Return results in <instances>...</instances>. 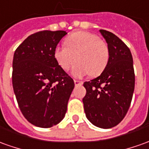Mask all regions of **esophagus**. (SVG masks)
Wrapping results in <instances>:
<instances>
[{
	"label": "esophagus",
	"mask_w": 149,
	"mask_h": 149,
	"mask_svg": "<svg viewBox=\"0 0 149 149\" xmlns=\"http://www.w3.org/2000/svg\"><path fill=\"white\" fill-rule=\"evenodd\" d=\"M74 83H75V85H82L83 84V82L82 81H74Z\"/></svg>",
	"instance_id": "obj_1"
}]
</instances>
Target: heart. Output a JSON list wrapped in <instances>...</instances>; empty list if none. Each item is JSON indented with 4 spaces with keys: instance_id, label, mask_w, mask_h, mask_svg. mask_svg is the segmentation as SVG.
Segmentation results:
<instances>
[{
    "instance_id": "heart-1",
    "label": "heart",
    "mask_w": 149,
    "mask_h": 149,
    "mask_svg": "<svg viewBox=\"0 0 149 149\" xmlns=\"http://www.w3.org/2000/svg\"><path fill=\"white\" fill-rule=\"evenodd\" d=\"M54 58L64 70H68L76 60L72 75L82 78L91 74L98 76L107 67L110 52L109 47L98 36L88 31H77L65 38V45H58L54 49Z\"/></svg>"
}]
</instances>
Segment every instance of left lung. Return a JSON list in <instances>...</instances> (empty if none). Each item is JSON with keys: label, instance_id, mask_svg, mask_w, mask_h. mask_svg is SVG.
I'll return each mask as SVG.
<instances>
[{"label": "left lung", "instance_id": "8db88e82", "mask_svg": "<svg viewBox=\"0 0 149 149\" xmlns=\"http://www.w3.org/2000/svg\"><path fill=\"white\" fill-rule=\"evenodd\" d=\"M110 52L107 67L99 77L85 81L83 98L86 118L104 129L118 125L128 111L135 89V73L131 51L113 33L100 30Z\"/></svg>", "mask_w": 149, "mask_h": 149}]
</instances>
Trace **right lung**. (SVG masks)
<instances>
[{
    "mask_svg": "<svg viewBox=\"0 0 149 149\" xmlns=\"http://www.w3.org/2000/svg\"><path fill=\"white\" fill-rule=\"evenodd\" d=\"M66 35L64 31L37 32L26 38L13 55L14 94L24 117L36 127L56 125L67 111L74 81L53 55Z\"/></svg>",
    "mask_w": 149,
    "mask_h": 149,
    "instance_id": "1",
    "label": "right lung"
}]
</instances>
